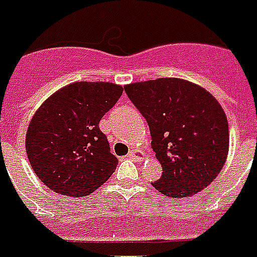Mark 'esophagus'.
<instances>
[{
    "label": "esophagus",
    "mask_w": 257,
    "mask_h": 257,
    "mask_svg": "<svg viewBox=\"0 0 257 257\" xmlns=\"http://www.w3.org/2000/svg\"><path fill=\"white\" fill-rule=\"evenodd\" d=\"M128 156L133 160H144L147 158L146 154H144L142 150H131V152L128 154Z\"/></svg>",
    "instance_id": "34e87169"
}]
</instances>
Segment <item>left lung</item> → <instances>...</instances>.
Segmentation results:
<instances>
[{
	"label": "left lung",
	"instance_id": "8db88e82",
	"mask_svg": "<svg viewBox=\"0 0 257 257\" xmlns=\"http://www.w3.org/2000/svg\"><path fill=\"white\" fill-rule=\"evenodd\" d=\"M151 131V146L163 168L152 183L167 197L199 193L214 181L229 152L228 118L206 89L181 78L125 85Z\"/></svg>",
	"mask_w": 257,
	"mask_h": 257
}]
</instances>
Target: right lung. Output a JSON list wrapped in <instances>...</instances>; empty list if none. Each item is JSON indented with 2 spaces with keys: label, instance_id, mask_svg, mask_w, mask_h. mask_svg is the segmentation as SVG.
<instances>
[{
  "label": "right lung",
  "instance_id": "1",
  "mask_svg": "<svg viewBox=\"0 0 257 257\" xmlns=\"http://www.w3.org/2000/svg\"><path fill=\"white\" fill-rule=\"evenodd\" d=\"M124 89L111 82H72L56 90L29 122L25 150L37 178L55 193L85 197L110 178L118 160L99 121Z\"/></svg>",
  "mask_w": 257,
  "mask_h": 257
}]
</instances>
